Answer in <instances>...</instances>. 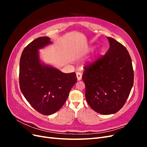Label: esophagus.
Segmentation results:
<instances>
[{"instance_id": "esophagus-1", "label": "esophagus", "mask_w": 147, "mask_h": 147, "mask_svg": "<svg viewBox=\"0 0 147 147\" xmlns=\"http://www.w3.org/2000/svg\"><path fill=\"white\" fill-rule=\"evenodd\" d=\"M82 73H80V72H77V80L78 81H80V80L82 79Z\"/></svg>"}]
</instances>
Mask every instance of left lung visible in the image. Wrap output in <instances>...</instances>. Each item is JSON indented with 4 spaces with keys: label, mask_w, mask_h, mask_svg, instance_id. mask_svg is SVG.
I'll list each match as a JSON object with an SVG mask.
<instances>
[{
    "label": "left lung",
    "mask_w": 147,
    "mask_h": 147,
    "mask_svg": "<svg viewBox=\"0 0 147 147\" xmlns=\"http://www.w3.org/2000/svg\"><path fill=\"white\" fill-rule=\"evenodd\" d=\"M110 47L106 54L84 67L88 104L102 115L117 113L127 99L134 83V71L129 52L122 44L107 37Z\"/></svg>",
    "instance_id": "obj_1"
}]
</instances>
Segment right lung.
Masks as SVG:
<instances>
[{"label":"right lung","instance_id":"right-lung-1","mask_svg":"<svg viewBox=\"0 0 147 147\" xmlns=\"http://www.w3.org/2000/svg\"><path fill=\"white\" fill-rule=\"evenodd\" d=\"M51 43L48 37L35 39L24 49L20 63L21 91L31 106L44 115L62 107L77 82L75 72L64 74L42 63L38 50Z\"/></svg>","mask_w":147,"mask_h":147}]
</instances>
